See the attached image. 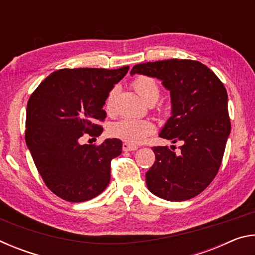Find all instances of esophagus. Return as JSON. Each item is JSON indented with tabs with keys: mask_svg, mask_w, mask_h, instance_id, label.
Segmentation results:
<instances>
[{
	"mask_svg": "<svg viewBox=\"0 0 255 255\" xmlns=\"http://www.w3.org/2000/svg\"><path fill=\"white\" fill-rule=\"evenodd\" d=\"M138 147L135 145H131V144H128V143H124L123 144V150L125 152H130V150H136Z\"/></svg>",
	"mask_w": 255,
	"mask_h": 255,
	"instance_id": "1",
	"label": "esophagus"
}]
</instances>
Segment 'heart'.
<instances>
[{"label": "heart", "instance_id": "1", "mask_svg": "<svg viewBox=\"0 0 255 255\" xmlns=\"http://www.w3.org/2000/svg\"><path fill=\"white\" fill-rule=\"evenodd\" d=\"M131 86L145 102L148 105L155 103L159 98V86L153 77L139 75L135 77L131 82ZM118 94V89L114 88L108 94L105 101V108L108 114L115 111L116 98ZM154 125L149 120L125 118L114 124L110 128V133L114 137L127 141L129 144H140L146 137L154 132Z\"/></svg>", "mask_w": 255, "mask_h": 255}]
</instances>
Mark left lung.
<instances>
[{"instance_id": "left-lung-1", "label": "left lung", "mask_w": 255, "mask_h": 255, "mask_svg": "<svg viewBox=\"0 0 255 255\" xmlns=\"http://www.w3.org/2000/svg\"><path fill=\"white\" fill-rule=\"evenodd\" d=\"M130 74L156 77L170 90L172 116L159 137L183 141L179 154L154 146L147 188L169 201L191 199L211 183L223 161L231 132L225 86L210 68L191 59L137 64Z\"/></svg>"}]
</instances>
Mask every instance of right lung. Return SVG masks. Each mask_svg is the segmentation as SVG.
I'll return each mask as SVG.
<instances>
[{"mask_svg": "<svg viewBox=\"0 0 255 255\" xmlns=\"http://www.w3.org/2000/svg\"><path fill=\"white\" fill-rule=\"evenodd\" d=\"M128 70L63 68L30 96L25 143L47 188L62 199L88 201L109 184L111 161L122 154V140L81 145L80 139L102 132L106 98Z\"/></svg>", "mask_w": 255, "mask_h": 255, "instance_id": "obj_1", "label": "right lung"}]
</instances>
